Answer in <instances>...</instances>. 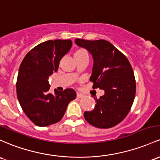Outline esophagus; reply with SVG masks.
<instances>
[{
    "label": "esophagus",
    "instance_id": "1",
    "mask_svg": "<svg viewBox=\"0 0 160 160\" xmlns=\"http://www.w3.org/2000/svg\"><path fill=\"white\" fill-rule=\"evenodd\" d=\"M77 98H83V95L82 93H80V92H77Z\"/></svg>",
    "mask_w": 160,
    "mask_h": 160
}]
</instances>
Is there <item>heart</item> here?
Masks as SVG:
<instances>
[{
	"label": "heart",
	"mask_w": 160,
	"mask_h": 160,
	"mask_svg": "<svg viewBox=\"0 0 160 160\" xmlns=\"http://www.w3.org/2000/svg\"><path fill=\"white\" fill-rule=\"evenodd\" d=\"M82 53H85V52H83V51L82 50H77L76 52H75L74 54H82Z\"/></svg>",
	"instance_id": "1"
}]
</instances>
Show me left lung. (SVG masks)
Wrapping results in <instances>:
<instances>
[{"label":"left lung","instance_id":"1","mask_svg":"<svg viewBox=\"0 0 160 160\" xmlns=\"http://www.w3.org/2000/svg\"><path fill=\"white\" fill-rule=\"evenodd\" d=\"M75 43L87 49L93 58L89 79L92 89L105 91L99 99L95 97L94 109L84 112V118L99 128L114 127L127 116L134 102L136 81L132 67L126 56L106 40L76 38Z\"/></svg>","mask_w":160,"mask_h":160}]
</instances>
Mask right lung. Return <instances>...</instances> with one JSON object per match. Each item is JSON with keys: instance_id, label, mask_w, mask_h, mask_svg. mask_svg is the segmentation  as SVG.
I'll use <instances>...</instances> for the list:
<instances>
[{"instance_id": "add662e5", "label": "right lung", "mask_w": 160, "mask_h": 160, "mask_svg": "<svg viewBox=\"0 0 160 160\" xmlns=\"http://www.w3.org/2000/svg\"><path fill=\"white\" fill-rule=\"evenodd\" d=\"M72 46L70 39L48 40L33 48L21 63L17 94L26 116L40 127L60 122L69 102L76 98L74 89L48 92V77L58 69L61 59Z\"/></svg>"}]
</instances>
